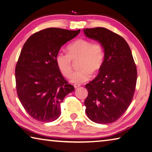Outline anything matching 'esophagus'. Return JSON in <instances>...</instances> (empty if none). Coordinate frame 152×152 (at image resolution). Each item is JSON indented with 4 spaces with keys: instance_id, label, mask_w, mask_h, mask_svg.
<instances>
[{
    "instance_id": "1",
    "label": "esophagus",
    "mask_w": 152,
    "mask_h": 152,
    "mask_svg": "<svg viewBox=\"0 0 152 152\" xmlns=\"http://www.w3.org/2000/svg\"><path fill=\"white\" fill-rule=\"evenodd\" d=\"M74 88H78V87H80V84H74Z\"/></svg>"
}]
</instances>
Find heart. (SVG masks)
<instances>
[{
    "instance_id": "obj_1",
    "label": "heart",
    "mask_w": 152,
    "mask_h": 152,
    "mask_svg": "<svg viewBox=\"0 0 152 152\" xmlns=\"http://www.w3.org/2000/svg\"><path fill=\"white\" fill-rule=\"evenodd\" d=\"M78 60V70L70 77L74 83H82L88 80L94 74L102 69L104 63L105 52L102 44L80 38L69 44L67 53L59 51L55 57L57 66L64 76H70L72 71V60Z\"/></svg>"
}]
</instances>
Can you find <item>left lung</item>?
Returning <instances> with one entry per match:
<instances>
[{
    "label": "left lung",
    "mask_w": 152,
    "mask_h": 152,
    "mask_svg": "<svg viewBox=\"0 0 152 152\" xmlns=\"http://www.w3.org/2000/svg\"><path fill=\"white\" fill-rule=\"evenodd\" d=\"M86 37L102 44L105 59L97 77L85 85V112L98 124L112 123L129 106L136 87V65L128 43L105 28L84 29Z\"/></svg>",
    "instance_id": "8db88e82"
}]
</instances>
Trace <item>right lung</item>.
<instances>
[{
	"label": "right lung",
	"mask_w": 152,
	"mask_h": 152,
	"mask_svg": "<svg viewBox=\"0 0 152 152\" xmlns=\"http://www.w3.org/2000/svg\"><path fill=\"white\" fill-rule=\"evenodd\" d=\"M80 32L47 28L34 34L24 44L15 67L17 93L24 109L35 120H57L61 115L60 103L74 91L57 67L55 57Z\"/></svg>",
	"instance_id": "obj_1"
}]
</instances>
